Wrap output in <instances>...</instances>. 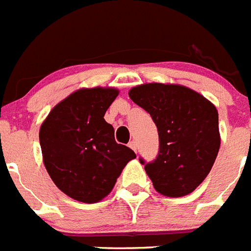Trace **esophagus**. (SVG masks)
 Instances as JSON below:
<instances>
[{"label": "esophagus", "instance_id": "34e87169", "mask_svg": "<svg viewBox=\"0 0 251 251\" xmlns=\"http://www.w3.org/2000/svg\"><path fill=\"white\" fill-rule=\"evenodd\" d=\"M129 147L131 150H133V151H135V152H137V142H134V141H131L129 143Z\"/></svg>", "mask_w": 251, "mask_h": 251}]
</instances>
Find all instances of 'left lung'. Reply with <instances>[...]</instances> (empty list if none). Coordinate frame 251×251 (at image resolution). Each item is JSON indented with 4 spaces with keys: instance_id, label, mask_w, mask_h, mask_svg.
Here are the masks:
<instances>
[{
    "instance_id": "left-lung-1",
    "label": "left lung",
    "mask_w": 251,
    "mask_h": 251,
    "mask_svg": "<svg viewBox=\"0 0 251 251\" xmlns=\"http://www.w3.org/2000/svg\"><path fill=\"white\" fill-rule=\"evenodd\" d=\"M130 99L149 112L159 133V153L145 164L160 194L178 198L203 182L219 149V114L204 96L179 84L146 83L133 87Z\"/></svg>"
}]
</instances>
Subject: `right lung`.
<instances>
[{
	"label": "right lung",
	"instance_id": "add662e5",
	"mask_svg": "<svg viewBox=\"0 0 251 251\" xmlns=\"http://www.w3.org/2000/svg\"><path fill=\"white\" fill-rule=\"evenodd\" d=\"M116 88H82L57 104L40 127L43 160L56 186L70 198L96 203L109 194L134 151L114 141L104 114Z\"/></svg>",
	"mask_w": 251,
	"mask_h": 251
}]
</instances>
